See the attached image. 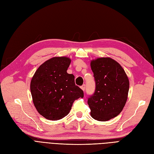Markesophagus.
Listing matches in <instances>:
<instances>
[{"instance_id": "34e87169", "label": "esophagus", "mask_w": 154, "mask_h": 154, "mask_svg": "<svg viewBox=\"0 0 154 154\" xmlns=\"http://www.w3.org/2000/svg\"><path fill=\"white\" fill-rule=\"evenodd\" d=\"M81 88H82V89L83 91H85V85L83 84V85H82V86H81Z\"/></svg>"}]
</instances>
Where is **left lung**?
Listing matches in <instances>:
<instances>
[{
	"mask_svg": "<svg viewBox=\"0 0 154 154\" xmlns=\"http://www.w3.org/2000/svg\"><path fill=\"white\" fill-rule=\"evenodd\" d=\"M94 93L88 97L92 118L106 122L116 117L122 111L127 100L129 81L119 63L110 58L92 60Z\"/></svg>",
	"mask_w": 154,
	"mask_h": 154,
	"instance_id": "left-lung-1",
	"label": "left lung"
}]
</instances>
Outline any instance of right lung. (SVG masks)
Wrapping results in <instances>:
<instances>
[{
    "label": "right lung",
    "instance_id": "right-lung-1",
    "mask_svg": "<svg viewBox=\"0 0 154 154\" xmlns=\"http://www.w3.org/2000/svg\"><path fill=\"white\" fill-rule=\"evenodd\" d=\"M71 60L54 57L42 63L32 77L30 89L38 113L49 120L66 116L74 101L83 97V91L74 83V76L67 70Z\"/></svg>",
    "mask_w": 154,
    "mask_h": 154
}]
</instances>
